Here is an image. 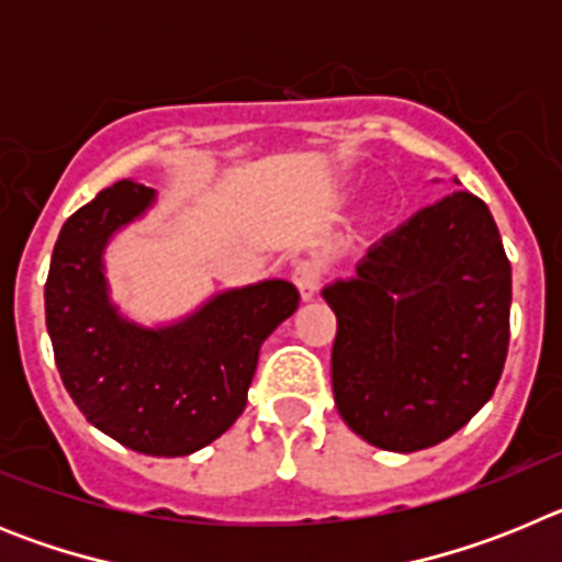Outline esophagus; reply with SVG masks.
<instances>
[{
    "instance_id": "obj_1",
    "label": "esophagus",
    "mask_w": 562,
    "mask_h": 562,
    "mask_svg": "<svg viewBox=\"0 0 562 562\" xmlns=\"http://www.w3.org/2000/svg\"><path fill=\"white\" fill-rule=\"evenodd\" d=\"M292 281H295L301 297H304V301H312L317 286H321V267H317L315 261H310V258H301V261H295V267H292Z\"/></svg>"
}]
</instances>
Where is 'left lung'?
I'll return each mask as SVG.
<instances>
[{"mask_svg": "<svg viewBox=\"0 0 562 562\" xmlns=\"http://www.w3.org/2000/svg\"><path fill=\"white\" fill-rule=\"evenodd\" d=\"M324 297L337 315L335 405L374 448H434L493 396L509 346L513 267L473 193L416 211Z\"/></svg>", "mask_w": 562, "mask_h": 562, "instance_id": "8db88e82", "label": "left lung"}]
</instances>
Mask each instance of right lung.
<instances>
[{
    "mask_svg": "<svg viewBox=\"0 0 562 562\" xmlns=\"http://www.w3.org/2000/svg\"><path fill=\"white\" fill-rule=\"evenodd\" d=\"M157 191L121 180L64 222L44 312L58 374L87 422L146 456H191L241 416L261 342L297 310L284 278L211 295L173 324L143 326L109 297L103 252Z\"/></svg>",
    "mask_w": 562,
    "mask_h": 562,
    "instance_id": "add662e5",
    "label": "right lung"
}]
</instances>
